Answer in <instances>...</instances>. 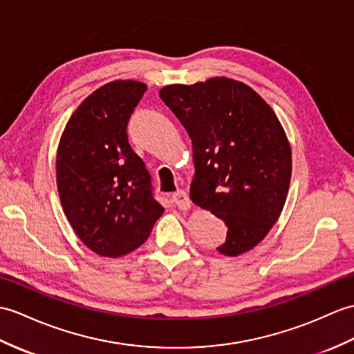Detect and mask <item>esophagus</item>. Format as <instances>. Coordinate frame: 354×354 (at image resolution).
<instances>
[{
	"instance_id": "esophagus-1",
	"label": "esophagus",
	"mask_w": 354,
	"mask_h": 354,
	"mask_svg": "<svg viewBox=\"0 0 354 354\" xmlns=\"http://www.w3.org/2000/svg\"><path fill=\"white\" fill-rule=\"evenodd\" d=\"M174 202L179 209H190L192 208V201L188 199V194L184 190H178L174 193Z\"/></svg>"
}]
</instances>
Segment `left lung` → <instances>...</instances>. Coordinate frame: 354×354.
<instances>
[{"label":"left lung","instance_id":"left-lung-1","mask_svg":"<svg viewBox=\"0 0 354 354\" xmlns=\"http://www.w3.org/2000/svg\"><path fill=\"white\" fill-rule=\"evenodd\" d=\"M160 96L192 138V201L227 226L217 250L225 257L249 252L288 196L292 160L282 123L252 87L226 77L170 84Z\"/></svg>","mask_w":354,"mask_h":354}]
</instances>
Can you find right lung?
I'll list each match as a JSON object with an SVG mask.
<instances>
[{
    "mask_svg": "<svg viewBox=\"0 0 354 354\" xmlns=\"http://www.w3.org/2000/svg\"><path fill=\"white\" fill-rule=\"evenodd\" d=\"M146 84L110 81L78 105L57 147V188L66 218L101 257L134 252L164 212L151 175L131 149L127 125Z\"/></svg>",
    "mask_w": 354,
    "mask_h": 354,
    "instance_id": "add662e5",
    "label": "right lung"
}]
</instances>
